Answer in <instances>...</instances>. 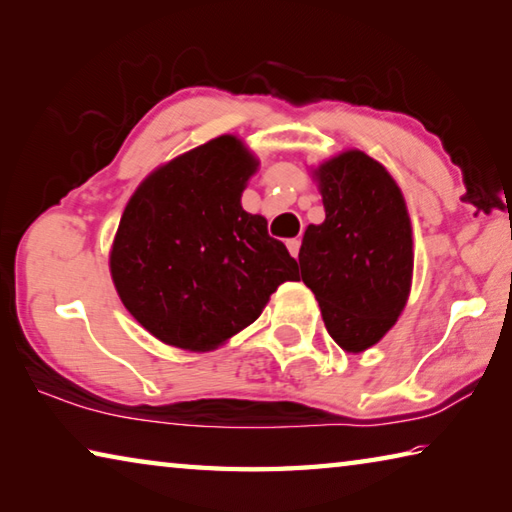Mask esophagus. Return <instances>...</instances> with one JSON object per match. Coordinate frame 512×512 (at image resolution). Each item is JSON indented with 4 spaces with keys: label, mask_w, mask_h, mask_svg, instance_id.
<instances>
[{
    "label": "esophagus",
    "mask_w": 512,
    "mask_h": 512,
    "mask_svg": "<svg viewBox=\"0 0 512 512\" xmlns=\"http://www.w3.org/2000/svg\"><path fill=\"white\" fill-rule=\"evenodd\" d=\"M287 248H289V253L293 257H298V253H300V239H289L287 241Z\"/></svg>",
    "instance_id": "esophagus-1"
}]
</instances>
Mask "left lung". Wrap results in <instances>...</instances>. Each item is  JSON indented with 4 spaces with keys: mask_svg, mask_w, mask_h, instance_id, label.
<instances>
[{
    "mask_svg": "<svg viewBox=\"0 0 512 512\" xmlns=\"http://www.w3.org/2000/svg\"><path fill=\"white\" fill-rule=\"evenodd\" d=\"M311 176L325 221L307 225L302 237V282L314 291L329 336L357 354L384 339L409 300V210L384 164L359 149L320 162Z\"/></svg>",
    "mask_w": 512,
    "mask_h": 512,
    "instance_id": "8db88e82",
    "label": "left lung"
}]
</instances>
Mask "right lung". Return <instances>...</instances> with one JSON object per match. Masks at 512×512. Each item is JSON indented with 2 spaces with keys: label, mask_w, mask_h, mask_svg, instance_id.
Here are the masks:
<instances>
[{
  "label": "right lung",
  "mask_w": 512,
  "mask_h": 512,
  "mask_svg": "<svg viewBox=\"0 0 512 512\" xmlns=\"http://www.w3.org/2000/svg\"><path fill=\"white\" fill-rule=\"evenodd\" d=\"M259 160L219 135L151 171L121 214L110 275L155 339L210 352L255 323L298 264L266 219L241 207Z\"/></svg>",
  "instance_id": "1"
}]
</instances>
